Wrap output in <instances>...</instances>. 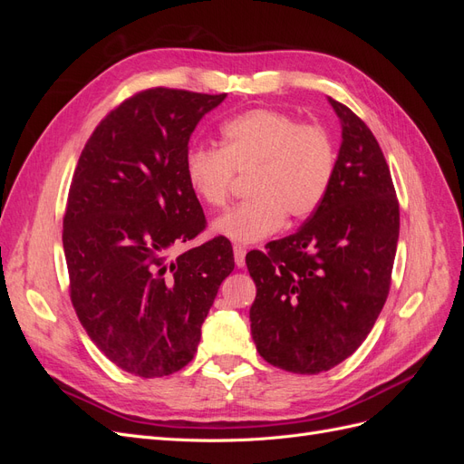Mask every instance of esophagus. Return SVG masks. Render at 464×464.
I'll list each match as a JSON object with an SVG mask.
<instances>
[{
	"mask_svg": "<svg viewBox=\"0 0 464 464\" xmlns=\"http://www.w3.org/2000/svg\"><path fill=\"white\" fill-rule=\"evenodd\" d=\"M234 261L237 266L246 265V247L244 246H240V244L234 246Z\"/></svg>",
	"mask_w": 464,
	"mask_h": 464,
	"instance_id": "34e87169",
	"label": "esophagus"
}]
</instances>
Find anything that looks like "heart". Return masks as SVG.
<instances>
[{
	"label": "heart",
	"mask_w": 464,
	"mask_h": 464,
	"mask_svg": "<svg viewBox=\"0 0 464 464\" xmlns=\"http://www.w3.org/2000/svg\"><path fill=\"white\" fill-rule=\"evenodd\" d=\"M334 166L336 150L325 128L256 108L222 125L220 149L191 147L184 174L195 198L210 208L228 201L236 174H247L249 198L220 215L213 230L251 244L275 234L286 217L314 215L331 188Z\"/></svg>",
	"instance_id": "1"
}]
</instances>
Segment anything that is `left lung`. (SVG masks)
<instances>
[{"label":"left lung","mask_w":464,"mask_h":464,"mask_svg":"<svg viewBox=\"0 0 464 464\" xmlns=\"http://www.w3.org/2000/svg\"><path fill=\"white\" fill-rule=\"evenodd\" d=\"M343 143L325 199L304 227L247 254L251 336L271 366L321 373L366 341L389 296L399 199L377 139L329 98Z\"/></svg>","instance_id":"1"}]
</instances>
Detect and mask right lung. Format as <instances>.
Listing matches in <instances>:
<instances>
[{
    "instance_id": "1",
    "label": "right lung",
    "mask_w": 464,
    "mask_h": 464,
    "mask_svg": "<svg viewBox=\"0 0 464 464\" xmlns=\"http://www.w3.org/2000/svg\"><path fill=\"white\" fill-rule=\"evenodd\" d=\"M227 94L147 89L110 111L82 149L63 217L69 296L91 341L123 372L162 377L193 360L228 237L172 257L207 227L184 159L199 120Z\"/></svg>"
}]
</instances>
